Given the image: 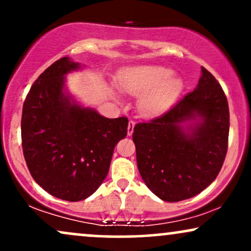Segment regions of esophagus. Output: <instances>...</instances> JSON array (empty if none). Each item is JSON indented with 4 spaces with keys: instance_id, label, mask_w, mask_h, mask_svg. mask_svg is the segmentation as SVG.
<instances>
[{
    "instance_id": "34e87169",
    "label": "esophagus",
    "mask_w": 251,
    "mask_h": 251,
    "mask_svg": "<svg viewBox=\"0 0 251 251\" xmlns=\"http://www.w3.org/2000/svg\"><path fill=\"white\" fill-rule=\"evenodd\" d=\"M134 125H135V124H134V122H132V120L128 123V126H127V134L128 135H132V133H133Z\"/></svg>"
}]
</instances>
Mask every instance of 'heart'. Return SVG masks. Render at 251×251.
I'll list each match as a JSON object with an SVG mask.
<instances>
[{"mask_svg": "<svg viewBox=\"0 0 251 251\" xmlns=\"http://www.w3.org/2000/svg\"><path fill=\"white\" fill-rule=\"evenodd\" d=\"M172 74L163 66H132L118 73L117 83L124 93L140 96L138 109L143 116L155 117L169 109L183 91V80Z\"/></svg>", "mask_w": 251, "mask_h": 251, "instance_id": "b5f03b06", "label": "heart"}]
</instances>
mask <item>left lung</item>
<instances>
[{"label":"left lung","instance_id":"left-lung-1","mask_svg":"<svg viewBox=\"0 0 251 251\" xmlns=\"http://www.w3.org/2000/svg\"><path fill=\"white\" fill-rule=\"evenodd\" d=\"M137 164L144 183L165 201L206 189L220 174L229 138V106L204 67L197 87L170 111L134 126Z\"/></svg>","mask_w":251,"mask_h":251}]
</instances>
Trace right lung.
<instances>
[{"mask_svg": "<svg viewBox=\"0 0 251 251\" xmlns=\"http://www.w3.org/2000/svg\"><path fill=\"white\" fill-rule=\"evenodd\" d=\"M80 68L68 56L50 66L30 87L21 120L31 177L48 194L70 201L86 200L101 185L128 125L127 118L108 119L68 93L66 75Z\"/></svg>", "mask_w": 251, "mask_h": 251, "instance_id": "obj_1", "label": "right lung"}]
</instances>
